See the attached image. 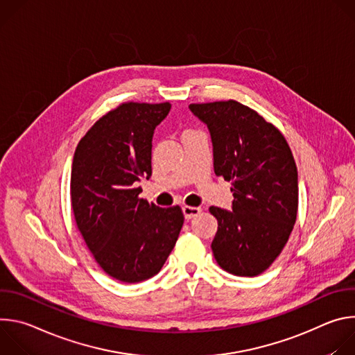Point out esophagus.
<instances>
[{
    "label": "esophagus",
    "mask_w": 355,
    "mask_h": 355,
    "mask_svg": "<svg viewBox=\"0 0 355 355\" xmlns=\"http://www.w3.org/2000/svg\"><path fill=\"white\" fill-rule=\"evenodd\" d=\"M200 208H196V207H188V205H185V207H182V212H184V216H185V219H192V218H195L196 215H199L200 214Z\"/></svg>",
    "instance_id": "esophagus-1"
}]
</instances>
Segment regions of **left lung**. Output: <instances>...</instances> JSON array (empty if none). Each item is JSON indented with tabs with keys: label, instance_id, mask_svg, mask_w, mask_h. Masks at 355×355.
<instances>
[{
	"label": "left lung",
	"instance_id": "obj_1",
	"mask_svg": "<svg viewBox=\"0 0 355 355\" xmlns=\"http://www.w3.org/2000/svg\"><path fill=\"white\" fill-rule=\"evenodd\" d=\"M214 146L216 175L232 181L233 211L211 207L218 219L216 263L239 277L264 272L281 254L296 222L297 170L284 135L237 101L191 104Z\"/></svg>",
	"mask_w": 355,
	"mask_h": 355
}]
</instances>
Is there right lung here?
Instances as JSON below:
<instances>
[{
	"label": "right lung",
	"instance_id": "obj_1",
	"mask_svg": "<svg viewBox=\"0 0 355 355\" xmlns=\"http://www.w3.org/2000/svg\"><path fill=\"white\" fill-rule=\"evenodd\" d=\"M170 103H123L99 118L74 151L70 195L76 225L98 266L135 284L156 275L184 223L181 208L139 198L151 175V139Z\"/></svg>",
	"mask_w": 355,
	"mask_h": 355
}]
</instances>
